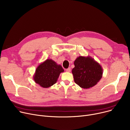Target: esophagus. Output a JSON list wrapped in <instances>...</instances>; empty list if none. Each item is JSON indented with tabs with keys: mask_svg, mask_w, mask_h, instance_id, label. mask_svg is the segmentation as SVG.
I'll use <instances>...</instances> for the list:
<instances>
[{
	"mask_svg": "<svg viewBox=\"0 0 130 130\" xmlns=\"http://www.w3.org/2000/svg\"><path fill=\"white\" fill-rule=\"evenodd\" d=\"M71 68H70V67L68 68V69H67L66 70V71L67 72H71Z\"/></svg>",
	"mask_w": 130,
	"mask_h": 130,
	"instance_id": "obj_1",
	"label": "esophagus"
}]
</instances>
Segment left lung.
<instances>
[{"label":"left lung","mask_w":130,"mask_h":130,"mask_svg":"<svg viewBox=\"0 0 130 130\" xmlns=\"http://www.w3.org/2000/svg\"><path fill=\"white\" fill-rule=\"evenodd\" d=\"M75 67L72 73L74 82L81 88L87 89L95 85L103 75L101 65L90 56H78L74 61Z\"/></svg>","instance_id":"obj_1"}]
</instances>
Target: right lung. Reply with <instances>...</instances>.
I'll list each match as a JSON object with an SVG mask.
<instances>
[{"instance_id": "1", "label": "right lung", "mask_w": 130, "mask_h": 130, "mask_svg": "<svg viewBox=\"0 0 130 130\" xmlns=\"http://www.w3.org/2000/svg\"><path fill=\"white\" fill-rule=\"evenodd\" d=\"M64 70L60 65L52 59H47L36 68L33 79L43 88H48L56 83L61 73Z\"/></svg>"}]
</instances>
